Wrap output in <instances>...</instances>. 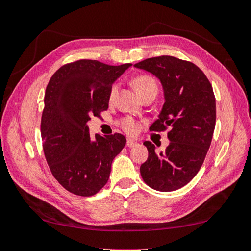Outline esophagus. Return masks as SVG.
Masks as SVG:
<instances>
[{
	"mask_svg": "<svg viewBox=\"0 0 251 251\" xmlns=\"http://www.w3.org/2000/svg\"><path fill=\"white\" fill-rule=\"evenodd\" d=\"M137 145H138V142L136 140H132V139H128V140H127V142H126V146L128 147V148H134Z\"/></svg>",
	"mask_w": 251,
	"mask_h": 251,
	"instance_id": "1",
	"label": "esophagus"
}]
</instances>
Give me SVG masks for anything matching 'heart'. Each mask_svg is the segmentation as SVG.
Wrapping results in <instances>:
<instances>
[{
    "label": "heart",
    "mask_w": 251,
    "mask_h": 251,
    "mask_svg": "<svg viewBox=\"0 0 251 251\" xmlns=\"http://www.w3.org/2000/svg\"><path fill=\"white\" fill-rule=\"evenodd\" d=\"M132 84H134V87L136 88L137 93L140 95L141 98H145L146 96L158 93V85L157 82L150 75H139L132 79ZM117 90H119V86L117 84H113L110 89L109 93V100L113 101L115 96L117 94ZM121 126L122 128L124 129L128 134L134 135L139 130V124L131 117H124V119L121 120Z\"/></svg>",
    "instance_id": "obj_1"
}]
</instances>
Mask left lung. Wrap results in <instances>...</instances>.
<instances>
[{"label": "left lung", "instance_id": "left-lung-1", "mask_svg": "<svg viewBox=\"0 0 251 251\" xmlns=\"http://www.w3.org/2000/svg\"><path fill=\"white\" fill-rule=\"evenodd\" d=\"M136 68L154 74L161 81L165 103L151 131L167 134L169 146L155 152L150 141L140 174L150 188L170 192L188 184L199 173L210 147L216 125V98L210 82L201 69L173 56L148 58Z\"/></svg>", "mask_w": 251, "mask_h": 251}]
</instances>
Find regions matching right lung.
<instances>
[{
  "label": "right lung",
  "instance_id": "obj_1",
  "mask_svg": "<svg viewBox=\"0 0 251 251\" xmlns=\"http://www.w3.org/2000/svg\"><path fill=\"white\" fill-rule=\"evenodd\" d=\"M130 66L81 59L58 69L47 85L41 120L45 158L55 179L73 194L98 193L125 147L126 138L117 132L90 137L86 123L108 110L112 84Z\"/></svg>",
  "mask_w": 251,
  "mask_h": 251
}]
</instances>
